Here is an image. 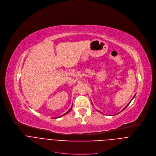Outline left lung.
<instances>
[{"label": "left lung", "mask_w": 156, "mask_h": 156, "mask_svg": "<svg viewBox=\"0 0 156 156\" xmlns=\"http://www.w3.org/2000/svg\"><path fill=\"white\" fill-rule=\"evenodd\" d=\"M135 96H134V97H133V98H135ZM133 99H132V100H133ZM132 100H131V101H130V102H129V104H128V105H127V106H126V107H125V108H123V109H122V111H123V110H124V109H126V108H127V106H129V104H130V102H131V101H132ZM99 112H100V111H99Z\"/></svg>", "instance_id": "left-lung-1"}]
</instances>
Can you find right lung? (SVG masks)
<instances>
[{
  "instance_id": "1",
  "label": "right lung",
  "mask_w": 156,
  "mask_h": 156,
  "mask_svg": "<svg viewBox=\"0 0 156 156\" xmlns=\"http://www.w3.org/2000/svg\"><path fill=\"white\" fill-rule=\"evenodd\" d=\"M71 109H72V108H71V109H69V111H67V112H66V113H65V114H63V115H61V116H59V117H62V116H63V115H66V114H68V112H70V111H71ZM57 118H58V117H57Z\"/></svg>"
}]
</instances>
